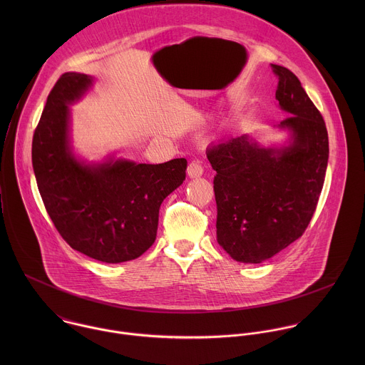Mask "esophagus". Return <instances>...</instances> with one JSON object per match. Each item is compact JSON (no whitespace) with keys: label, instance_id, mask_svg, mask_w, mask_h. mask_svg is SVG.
<instances>
[{"label":"esophagus","instance_id":"obj_1","mask_svg":"<svg viewBox=\"0 0 365 365\" xmlns=\"http://www.w3.org/2000/svg\"><path fill=\"white\" fill-rule=\"evenodd\" d=\"M204 173V168L202 165L200 164V161H191L188 164V168H187V174L190 178H197V177H201Z\"/></svg>","mask_w":365,"mask_h":365}]
</instances>
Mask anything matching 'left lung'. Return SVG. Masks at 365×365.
Here are the masks:
<instances>
[{
  "label": "left lung",
  "mask_w": 365,
  "mask_h": 365,
  "mask_svg": "<svg viewBox=\"0 0 365 365\" xmlns=\"http://www.w3.org/2000/svg\"><path fill=\"white\" fill-rule=\"evenodd\" d=\"M271 67L278 77L275 98L289 113L277 125L289 132L287 145L265 148L250 135H242L207 150L216 171V239L240 262L268 260L304 235L329 160V138L320 112L291 70Z\"/></svg>",
  "instance_id": "1"
}]
</instances>
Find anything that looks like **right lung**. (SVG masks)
<instances>
[{"instance_id": "add662e5", "label": "right lung", "mask_w": 365, "mask_h": 365, "mask_svg": "<svg viewBox=\"0 0 365 365\" xmlns=\"http://www.w3.org/2000/svg\"><path fill=\"white\" fill-rule=\"evenodd\" d=\"M94 78L64 73L54 84L32 140L41 197L56 229L71 249L103 262L142 256L156 240L158 209L185 180L187 160L161 164L109 156L87 163L70 143V105Z\"/></svg>"}]
</instances>
